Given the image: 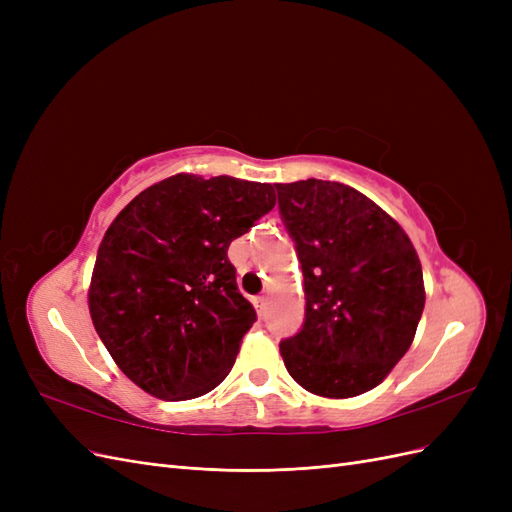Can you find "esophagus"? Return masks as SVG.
<instances>
[{
    "label": "esophagus",
    "instance_id": "obj_1",
    "mask_svg": "<svg viewBox=\"0 0 512 512\" xmlns=\"http://www.w3.org/2000/svg\"><path fill=\"white\" fill-rule=\"evenodd\" d=\"M254 307H256L258 316L265 318V314H267V297H256L254 299Z\"/></svg>",
    "mask_w": 512,
    "mask_h": 512
}]
</instances>
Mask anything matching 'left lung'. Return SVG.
<instances>
[{
    "label": "left lung",
    "mask_w": 512,
    "mask_h": 512,
    "mask_svg": "<svg viewBox=\"0 0 512 512\" xmlns=\"http://www.w3.org/2000/svg\"><path fill=\"white\" fill-rule=\"evenodd\" d=\"M275 188L305 280V322L280 344L288 374L320 397L367 393L412 344L425 307L421 260L404 228L350 185Z\"/></svg>",
    "instance_id": "1"
}]
</instances>
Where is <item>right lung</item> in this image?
<instances>
[{"label": "right lung", "instance_id": "1", "mask_svg": "<svg viewBox=\"0 0 512 512\" xmlns=\"http://www.w3.org/2000/svg\"><path fill=\"white\" fill-rule=\"evenodd\" d=\"M273 207L271 183L181 173L143 190L108 226L89 314L136 386L183 401L228 376L256 322L228 245Z\"/></svg>", "mask_w": 512, "mask_h": 512}]
</instances>
